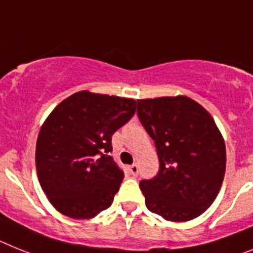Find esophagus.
Masks as SVG:
<instances>
[{"instance_id": "1", "label": "esophagus", "mask_w": 253, "mask_h": 253, "mask_svg": "<svg viewBox=\"0 0 253 253\" xmlns=\"http://www.w3.org/2000/svg\"><path fill=\"white\" fill-rule=\"evenodd\" d=\"M130 172L132 176L139 175V166H137V165H132V166H130Z\"/></svg>"}]
</instances>
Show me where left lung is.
Listing matches in <instances>:
<instances>
[{
	"label": "left lung",
	"instance_id": "obj_1",
	"mask_svg": "<svg viewBox=\"0 0 253 253\" xmlns=\"http://www.w3.org/2000/svg\"><path fill=\"white\" fill-rule=\"evenodd\" d=\"M137 116L154 140L159 171L141 180L149 211L167 221H189L217 197L226 167L225 141L211 114L188 96L137 100Z\"/></svg>",
	"mask_w": 253,
	"mask_h": 253
}]
</instances>
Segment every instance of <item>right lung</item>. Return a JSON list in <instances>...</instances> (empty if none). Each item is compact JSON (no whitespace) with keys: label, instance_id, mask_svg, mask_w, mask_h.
Returning a JSON list of instances; mask_svg holds the SVG:
<instances>
[{"label":"right lung","instance_id":"right-lung-1","mask_svg":"<svg viewBox=\"0 0 253 253\" xmlns=\"http://www.w3.org/2000/svg\"><path fill=\"white\" fill-rule=\"evenodd\" d=\"M135 112L133 99L80 91L48 114L38 133L36 169L60 213L82 220L110 207L125 177L109 156L112 135Z\"/></svg>","mask_w":253,"mask_h":253}]
</instances>
